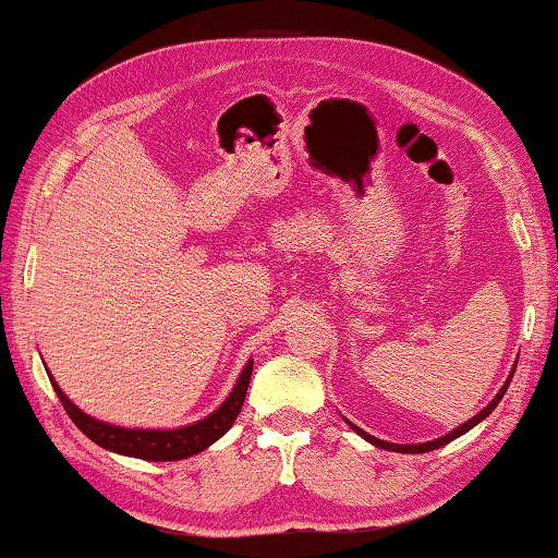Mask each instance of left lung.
<instances>
[{
    "label": "left lung",
    "mask_w": 558,
    "mask_h": 558,
    "mask_svg": "<svg viewBox=\"0 0 558 558\" xmlns=\"http://www.w3.org/2000/svg\"><path fill=\"white\" fill-rule=\"evenodd\" d=\"M512 376H514V372L509 374V379L505 381V386L502 389H499V393L495 396L493 401H489L483 411H480L477 415H472V418L468 421V423H462V426H458L456 430H450L448 436H442V438H436V440H430V442H418V446H396V442H386V440H379V438H374V436H369V433H364L362 428H356V426H352V423H349V426H352L359 436H362L364 440H369V442H374L376 448H384V450H393V452H428V450H436V448H442L446 446V442H450V440H456V438H460L462 433H468L470 428H475L480 421H485L489 413L495 411V405L502 401V396H505V391H507V386H509V381H512Z\"/></svg>",
    "instance_id": "obj_1"
}]
</instances>
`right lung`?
<instances>
[{
    "mask_svg": "<svg viewBox=\"0 0 558 558\" xmlns=\"http://www.w3.org/2000/svg\"><path fill=\"white\" fill-rule=\"evenodd\" d=\"M251 374H253V362L245 364V369L239 376V384L233 386V391L229 399H226L219 409H216L211 415H206L204 421L192 423L186 428H177V430H132V428H120V426H110V423H102L98 418H90V415L83 413L78 405H73L69 396H65L59 384L53 381V376H49L53 384V391L59 396V401L63 403L69 418L78 426L86 436L98 442L100 448L120 452V456H130V458H140V460H182L189 456H196L211 446L214 440H219L226 430L233 426L235 415H239L245 391H248L251 384Z\"/></svg>",
    "mask_w": 558,
    "mask_h": 558,
    "instance_id": "right-lung-1",
    "label": "right lung"
}]
</instances>
